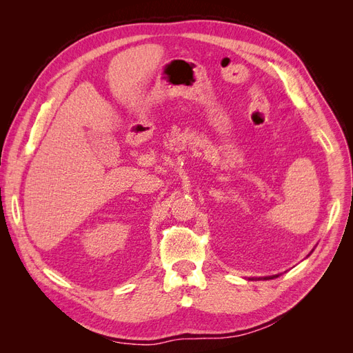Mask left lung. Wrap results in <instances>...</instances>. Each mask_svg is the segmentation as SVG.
I'll use <instances>...</instances> for the list:
<instances>
[{
  "mask_svg": "<svg viewBox=\"0 0 353 353\" xmlns=\"http://www.w3.org/2000/svg\"><path fill=\"white\" fill-rule=\"evenodd\" d=\"M276 276H279V275H272V276H265V279H263V280H271V279H276Z\"/></svg>",
  "mask_w": 353,
  "mask_h": 353,
  "instance_id": "8db88e82",
  "label": "left lung"
}]
</instances>
